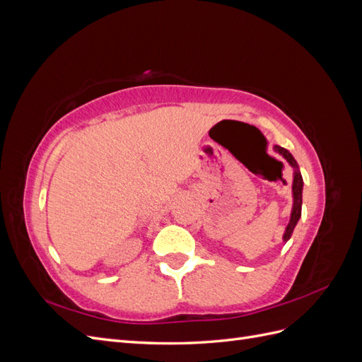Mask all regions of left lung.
<instances>
[{"label":"left lung","mask_w":362,"mask_h":362,"mask_svg":"<svg viewBox=\"0 0 362 362\" xmlns=\"http://www.w3.org/2000/svg\"><path fill=\"white\" fill-rule=\"evenodd\" d=\"M273 149H275V152H278L279 156H282L284 158H286L288 161L290 166L294 169V173H293V208H291V216H290V222L286 228V233H284L282 238L284 242H288L291 234H293V229L294 226L298 225L299 218H300V214H302V190H303V180H302V175H300V170H299V166L298 163H296L294 157L290 154V152L286 149V148H281L278 145L273 146Z\"/></svg>","instance_id":"obj_1"}]
</instances>
